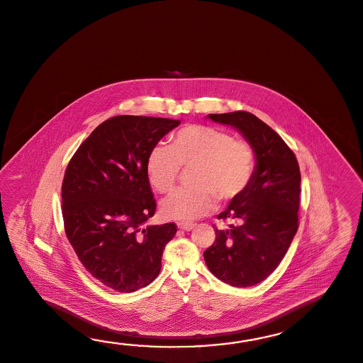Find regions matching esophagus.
<instances>
[{
    "label": "esophagus",
    "mask_w": 363,
    "mask_h": 363,
    "mask_svg": "<svg viewBox=\"0 0 363 363\" xmlns=\"http://www.w3.org/2000/svg\"><path fill=\"white\" fill-rule=\"evenodd\" d=\"M177 226L178 229H181V230L190 232V230H193L194 228H195V224H193V223H178Z\"/></svg>",
    "instance_id": "obj_1"
}]
</instances>
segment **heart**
Instances as JSON below:
<instances>
[{
  "label": "heart",
  "instance_id": "heart-1",
  "mask_svg": "<svg viewBox=\"0 0 363 363\" xmlns=\"http://www.w3.org/2000/svg\"><path fill=\"white\" fill-rule=\"evenodd\" d=\"M181 167H193L189 177L193 186L164 199L160 212L167 220L189 221L210 213L216 199L234 201L245 191L255 168V152L247 142L226 131L189 125L178 130L169 147H153L145 173L157 193L167 194L176 185Z\"/></svg>",
  "mask_w": 363,
  "mask_h": 363
}]
</instances>
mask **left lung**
I'll list each match as a JSON object with an SVG mask.
<instances>
[{
	"label": "left lung",
	"mask_w": 363,
	"mask_h": 363,
	"mask_svg": "<svg viewBox=\"0 0 363 363\" xmlns=\"http://www.w3.org/2000/svg\"><path fill=\"white\" fill-rule=\"evenodd\" d=\"M241 133L255 152V168L245 191L218 218L232 220L204 251L212 274L237 288L266 280L280 264L298 229L301 173L296 155L281 137L249 112L208 114Z\"/></svg>",
	"instance_id": "obj_1"
}]
</instances>
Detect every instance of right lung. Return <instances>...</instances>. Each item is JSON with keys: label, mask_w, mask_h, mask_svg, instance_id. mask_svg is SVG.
<instances>
[{"label": "right lung", "mask_w": 363, "mask_h": 363, "mask_svg": "<svg viewBox=\"0 0 363 363\" xmlns=\"http://www.w3.org/2000/svg\"><path fill=\"white\" fill-rule=\"evenodd\" d=\"M179 120L117 116L99 125L65 172V232L82 264L105 286L131 293L152 282L176 224L145 225L156 201L150 151Z\"/></svg>", "instance_id": "obj_1"}]
</instances>
